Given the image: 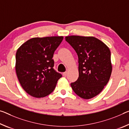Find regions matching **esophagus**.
I'll use <instances>...</instances> for the list:
<instances>
[{
	"instance_id": "obj_1",
	"label": "esophagus",
	"mask_w": 129,
	"mask_h": 129,
	"mask_svg": "<svg viewBox=\"0 0 129 129\" xmlns=\"http://www.w3.org/2000/svg\"><path fill=\"white\" fill-rule=\"evenodd\" d=\"M62 75H63V76L66 77L67 75V72H65L63 73H62Z\"/></svg>"
}]
</instances>
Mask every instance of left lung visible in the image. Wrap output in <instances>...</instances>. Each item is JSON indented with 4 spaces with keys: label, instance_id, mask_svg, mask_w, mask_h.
Listing matches in <instances>:
<instances>
[{
    "label": "left lung",
    "instance_id": "8db88e82",
    "mask_svg": "<svg viewBox=\"0 0 129 129\" xmlns=\"http://www.w3.org/2000/svg\"><path fill=\"white\" fill-rule=\"evenodd\" d=\"M65 40L74 49L79 58V77L71 83L81 98L96 96L109 82L112 72L111 52L103 42L93 37L71 36Z\"/></svg>",
    "mask_w": 129,
    "mask_h": 129
}]
</instances>
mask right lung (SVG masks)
I'll return each instance as SVG.
<instances>
[{
	"instance_id": "right-lung-1",
	"label": "right lung",
	"mask_w": 129,
	"mask_h": 129,
	"mask_svg": "<svg viewBox=\"0 0 129 129\" xmlns=\"http://www.w3.org/2000/svg\"><path fill=\"white\" fill-rule=\"evenodd\" d=\"M63 37L33 38L19 47L16 53V73L23 89L40 98L52 92L62 77L53 68V57Z\"/></svg>"
}]
</instances>
